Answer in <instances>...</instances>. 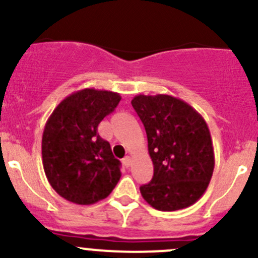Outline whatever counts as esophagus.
<instances>
[{"mask_svg": "<svg viewBox=\"0 0 258 258\" xmlns=\"http://www.w3.org/2000/svg\"><path fill=\"white\" fill-rule=\"evenodd\" d=\"M122 163H123L124 167L128 168L130 166H131V157H130V156H126V157H124L123 160H122Z\"/></svg>", "mask_w": 258, "mask_h": 258, "instance_id": "34e87169", "label": "esophagus"}]
</instances>
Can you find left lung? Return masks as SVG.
Masks as SVG:
<instances>
[{
    "instance_id": "left-lung-1",
    "label": "left lung",
    "mask_w": 258,
    "mask_h": 258,
    "mask_svg": "<svg viewBox=\"0 0 258 258\" xmlns=\"http://www.w3.org/2000/svg\"><path fill=\"white\" fill-rule=\"evenodd\" d=\"M144 123L153 177L140 187L158 211H177L201 199L212 177L215 153L206 121L170 95H139L131 101Z\"/></svg>"
}]
</instances>
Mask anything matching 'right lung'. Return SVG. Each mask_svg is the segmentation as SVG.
<instances>
[{
    "instance_id": "obj_1",
    "label": "right lung",
    "mask_w": 258,
    "mask_h": 258,
    "mask_svg": "<svg viewBox=\"0 0 258 258\" xmlns=\"http://www.w3.org/2000/svg\"><path fill=\"white\" fill-rule=\"evenodd\" d=\"M116 92L85 88L59 102L46 122L42 163L52 188L77 205L106 199L121 177L111 146L97 134L100 122L117 107Z\"/></svg>"
}]
</instances>
